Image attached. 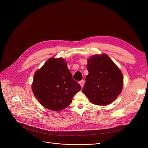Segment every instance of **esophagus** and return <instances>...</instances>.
<instances>
[{"label": "esophagus", "mask_w": 148, "mask_h": 148, "mask_svg": "<svg viewBox=\"0 0 148 148\" xmlns=\"http://www.w3.org/2000/svg\"><path fill=\"white\" fill-rule=\"evenodd\" d=\"M84 80H81L79 82V84H80V86H81V88H82L83 87V86H84Z\"/></svg>", "instance_id": "1"}]
</instances>
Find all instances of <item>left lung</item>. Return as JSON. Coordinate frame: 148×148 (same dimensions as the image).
I'll return each instance as SVG.
<instances>
[{
  "label": "left lung",
  "instance_id": "1",
  "mask_svg": "<svg viewBox=\"0 0 148 148\" xmlns=\"http://www.w3.org/2000/svg\"><path fill=\"white\" fill-rule=\"evenodd\" d=\"M86 82L82 92L94 104L107 105L121 94L123 75L107 55H94L88 60Z\"/></svg>",
  "mask_w": 148,
  "mask_h": 148
}]
</instances>
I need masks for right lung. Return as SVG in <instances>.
I'll list each match as a JSON object with an SVG mask.
<instances>
[{"mask_svg": "<svg viewBox=\"0 0 148 148\" xmlns=\"http://www.w3.org/2000/svg\"><path fill=\"white\" fill-rule=\"evenodd\" d=\"M81 89L62 58H49L34 75L33 94L42 106L50 110L67 108Z\"/></svg>", "mask_w": 148, "mask_h": 148, "instance_id": "add662e5", "label": "right lung"}]
</instances>
